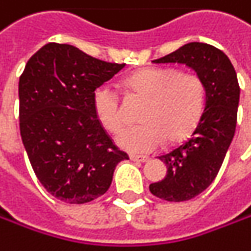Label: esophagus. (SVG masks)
Returning a JSON list of instances; mask_svg holds the SVG:
<instances>
[{"mask_svg":"<svg viewBox=\"0 0 251 251\" xmlns=\"http://www.w3.org/2000/svg\"><path fill=\"white\" fill-rule=\"evenodd\" d=\"M132 161H137V162H148L150 161V157H147V155H137V154H131L130 155Z\"/></svg>","mask_w":251,"mask_h":251,"instance_id":"1","label":"esophagus"}]
</instances>
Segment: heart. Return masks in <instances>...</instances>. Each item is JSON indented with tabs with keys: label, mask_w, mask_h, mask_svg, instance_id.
Instances as JSON below:
<instances>
[{
	"label": "heart",
	"mask_w": 251,
	"mask_h": 251,
	"mask_svg": "<svg viewBox=\"0 0 251 251\" xmlns=\"http://www.w3.org/2000/svg\"><path fill=\"white\" fill-rule=\"evenodd\" d=\"M131 96L145 99L140 120L143 123L120 132L117 143L131 152H150L164 144L178 143L196 128L206 107V84L194 72L175 68H148L126 79ZM96 117L107 131L117 132L124 124L119 93L108 84L93 93Z\"/></svg>",
	"instance_id": "obj_1"
}]
</instances>
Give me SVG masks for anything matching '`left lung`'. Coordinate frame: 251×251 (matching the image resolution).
Listing matches in <instances>:
<instances>
[{
    "label": "left lung",
    "instance_id": "obj_1",
    "mask_svg": "<svg viewBox=\"0 0 251 251\" xmlns=\"http://www.w3.org/2000/svg\"><path fill=\"white\" fill-rule=\"evenodd\" d=\"M154 63H183L206 84V107L191 135L159 159L167 164V176L150 185V191L167 202H183L202 194L215 181L230 147L240 87L232 62L220 49L191 42Z\"/></svg>",
    "mask_w": 251,
    "mask_h": 251
}]
</instances>
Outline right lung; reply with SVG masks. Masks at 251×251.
Wrapping results in <instances>:
<instances>
[{"label":"right lung","instance_id":"right-lung-1","mask_svg":"<svg viewBox=\"0 0 251 251\" xmlns=\"http://www.w3.org/2000/svg\"><path fill=\"white\" fill-rule=\"evenodd\" d=\"M126 66L66 44H46L19 77V130L36 178L62 202L82 205L107 192L128 159L96 117L94 90Z\"/></svg>","mask_w":251,"mask_h":251}]
</instances>
